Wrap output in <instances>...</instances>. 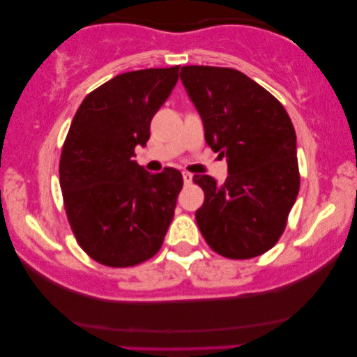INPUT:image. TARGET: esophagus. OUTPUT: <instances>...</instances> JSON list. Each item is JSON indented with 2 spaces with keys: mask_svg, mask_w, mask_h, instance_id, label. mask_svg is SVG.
Segmentation results:
<instances>
[{
  "mask_svg": "<svg viewBox=\"0 0 357 357\" xmlns=\"http://www.w3.org/2000/svg\"><path fill=\"white\" fill-rule=\"evenodd\" d=\"M182 177H183V182L187 183V185H188V183H192V180H193V175L190 174V172H183V174H182Z\"/></svg>",
  "mask_w": 357,
  "mask_h": 357,
  "instance_id": "esophagus-1",
  "label": "esophagus"
}]
</instances>
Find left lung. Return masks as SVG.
<instances>
[{
  "instance_id": "1",
  "label": "left lung",
  "mask_w": 357,
  "mask_h": 357,
  "mask_svg": "<svg viewBox=\"0 0 357 357\" xmlns=\"http://www.w3.org/2000/svg\"><path fill=\"white\" fill-rule=\"evenodd\" d=\"M188 97L214 153L226 155L227 178L195 175L204 192L197 209L204 241L219 255L245 260L275 247L301 187L296 131L281 105L260 84L232 68L183 66Z\"/></svg>"
}]
</instances>
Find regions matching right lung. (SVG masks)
Instances as JSON below:
<instances>
[{
    "instance_id": "right-lung-1",
    "label": "right lung",
    "mask_w": 357,
    "mask_h": 357,
    "mask_svg": "<svg viewBox=\"0 0 357 357\" xmlns=\"http://www.w3.org/2000/svg\"><path fill=\"white\" fill-rule=\"evenodd\" d=\"M178 68L123 73L82 100L63 144L60 187L77 243L92 260L135 266L162 247L182 174H149L135 160L151 120L177 84Z\"/></svg>"
}]
</instances>
